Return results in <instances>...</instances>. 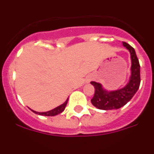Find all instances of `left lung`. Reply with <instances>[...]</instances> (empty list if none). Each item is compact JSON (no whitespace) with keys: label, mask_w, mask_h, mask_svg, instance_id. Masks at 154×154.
Returning <instances> with one entry per match:
<instances>
[{"label":"left lung","mask_w":154,"mask_h":154,"mask_svg":"<svg viewBox=\"0 0 154 154\" xmlns=\"http://www.w3.org/2000/svg\"><path fill=\"white\" fill-rule=\"evenodd\" d=\"M123 45L130 51L131 56V76L130 81L123 89L111 92L104 90L100 83L91 82L90 83L95 88V93L91 99V103L94 106L99 109L111 110L121 108L133 97L140 87V65L136 51L134 48L126 42H123Z\"/></svg>","instance_id":"obj_1"}]
</instances>
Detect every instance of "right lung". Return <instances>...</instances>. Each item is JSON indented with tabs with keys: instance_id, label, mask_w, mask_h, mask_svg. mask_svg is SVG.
I'll list each match as a JSON object with an SVG mask.
<instances>
[{
	"instance_id": "right-lung-1",
	"label": "right lung",
	"mask_w": 154,
	"mask_h": 154,
	"mask_svg": "<svg viewBox=\"0 0 154 154\" xmlns=\"http://www.w3.org/2000/svg\"><path fill=\"white\" fill-rule=\"evenodd\" d=\"M68 99L62 105H61V106H59L56 107V108H55L54 109L50 110V111H48V112H36V111H34V110H32V111H33L35 113L38 114V115H41V116H56V115H58V114H59V113H61V112H63L64 109H65V106H66V105H67Z\"/></svg>"
}]
</instances>
